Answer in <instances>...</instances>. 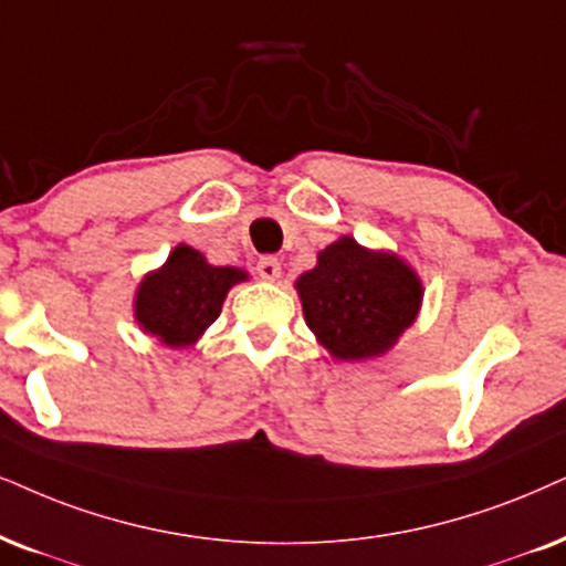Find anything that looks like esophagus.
<instances>
[{"label":"esophagus","instance_id":"obj_1","mask_svg":"<svg viewBox=\"0 0 566 566\" xmlns=\"http://www.w3.org/2000/svg\"><path fill=\"white\" fill-rule=\"evenodd\" d=\"M255 271H259L261 279L266 282H276L282 276V263H279L276 255H261L259 263H255Z\"/></svg>","mask_w":566,"mask_h":566}]
</instances>
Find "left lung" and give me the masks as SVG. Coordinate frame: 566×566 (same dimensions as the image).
Segmentation results:
<instances>
[{
	"label": "left lung",
	"instance_id": "obj_1",
	"mask_svg": "<svg viewBox=\"0 0 566 566\" xmlns=\"http://www.w3.org/2000/svg\"><path fill=\"white\" fill-rule=\"evenodd\" d=\"M307 326L342 360L381 355L418 316L423 287L389 253H370L342 238L318 253V266L297 279Z\"/></svg>",
	"mask_w": 566,
	"mask_h": 566
}]
</instances>
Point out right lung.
I'll use <instances>...</instances> for the list:
<instances>
[{"instance_id": "add662e5", "label": "right lung", "mask_w": 566, "mask_h": 566, "mask_svg": "<svg viewBox=\"0 0 566 566\" xmlns=\"http://www.w3.org/2000/svg\"><path fill=\"white\" fill-rule=\"evenodd\" d=\"M242 279L245 271L211 266L198 250L180 245L161 271L143 279L135 300V316L164 345H192L203 328L217 321L227 292Z\"/></svg>"}]
</instances>
